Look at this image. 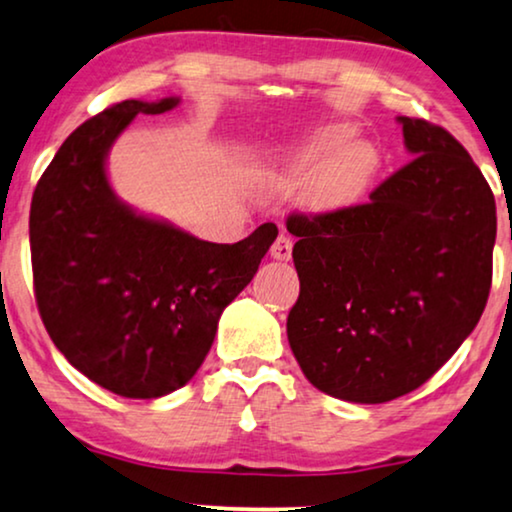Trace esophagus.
Listing matches in <instances>:
<instances>
[{"mask_svg": "<svg viewBox=\"0 0 512 512\" xmlns=\"http://www.w3.org/2000/svg\"><path fill=\"white\" fill-rule=\"evenodd\" d=\"M271 257L274 260H281V262H288L292 257V238L281 234L274 241V245H271Z\"/></svg>", "mask_w": 512, "mask_h": 512, "instance_id": "1", "label": "esophagus"}]
</instances>
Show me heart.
<instances>
[{"label":"heart","instance_id":"b5f03b06","mask_svg":"<svg viewBox=\"0 0 512 512\" xmlns=\"http://www.w3.org/2000/svg\"><path fill=\"white\" fill-rule=\"evenodd\" d=\"M346 128H325L313 133L295 159V175L313 177L311 196L323 208H344L360 199L377 170V152L370 142L353 140L349 145Z\"/></svg>","mask_w":512,"mask_h":512}]
</instances>
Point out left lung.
Returning <instances> with one entry per match:
<instances>
[{"instance_id":"left-lung-1","label":"left lung","mask_w":512,"mask_h":512,"mask_svg":"<svg viewBox=\"0 0 512 512\" xmlns=\"http://www.w3.org/2000/svg\"><path fill=\"white\" fill-rule=\"evenodd\" d=\"M412 161L370 201L292 213L299 297L288 342L318 391L377 405L414 391L459 349L492 288L496 203L459 140L398 117Z\"/></svg>"}]
</instances>
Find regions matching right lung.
I'll use <instances>...</instances> for the list:
<instances>
[{"label": "right lung", "mask_w": 512, "mask_h": 512, "mask_svg": "<svg viewBox=\"0 0 512 512\" xmlns=\"http://www.w3.org/2000/svg\"><path fill=\"white\" fill-rule=\"evenodd\" d=\"M177 102L124 100L95 114L32 194L34 297L46 332L81 374L124 398H161L194 377L222 311L278 236L267 222L238 243L201 241L117 199L109 147L138 114Z\"/></svg>", "instance_id": "obj_1"}]
</instances>
